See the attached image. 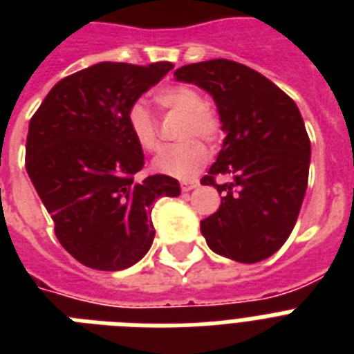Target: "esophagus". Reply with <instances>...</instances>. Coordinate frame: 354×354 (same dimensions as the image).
Listing matches in <instances>:
<instances>
[{
	"mask_svg": "<svg viewBox=\"0 0 354 354\" xmlns=\"http://www.w3.org/2000/svg\"><path fill=\"white\" fill-rule=\"evenodd\" d=\"M200 183L196 182V180H191V182H183L182 183V191L183 193H187V191H193V189L198 187Z\"/></svg>",
	"mask_w": 354,
	"mask_h": 354,
	"instance_id": "obj_1",
	"label": "esophagus"
}]
</instances>
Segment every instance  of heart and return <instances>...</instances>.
<instances>
[{"mask_svg": "<svg viewBox=\"0 0 354 354\" xmlns=\"http://www.w3.org/2000/svg\"><path fill=\"white\" fill-rule=\"evenodd\" d=\"M154 101L161 110L183 113L178 133L183 141L161 150V154L154 160V169L174 178L194 176L207 160V150L196 136L207 143H215L222 133L221 118L213 108L204 104V97L193 86L178 84L161 88L156 91ZM124 121L139 149L145 152L160 149V128L143 102L130 104Z\"/></svg>", "mask_w": 354, "mask_h": 354, "instance_id": "obj_1", "label": "heart"}]
</instances>
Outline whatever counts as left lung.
Returning <instances> with one entry per match:
<instances>
[{
    "label": "left lung",
    "instance_id": "8db88e82",
    "mask_svg": "<svg viewBox=\"0 0 354 354\" xmlns=\"http://www.w3.org/2000/svg\"><path fill=\"white\" fill-rule=\"evenodd\" d=\"M216 102L226 139L200 183L221 207L200 222L207 246L236 263L274 255L296 226L308 182L310 139L296 102L244 64L215 58L174 71ZM227 176L230 183L216 178Z\"/></svg>",
    "mask_w": 354,
    "mask_h": 354
}]
</instances>
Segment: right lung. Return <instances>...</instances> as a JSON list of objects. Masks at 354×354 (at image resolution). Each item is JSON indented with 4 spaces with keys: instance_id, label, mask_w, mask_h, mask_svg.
<instances>
[{
    "instance_id": "1",
    "label": "right lung",
    "mask_w": 354,
    "mask_h": 354,
    "mask_svg": "<svg viewBox=\"0 0 354 354\" xmlns=\"http://www.w3.org/2000/svg\"><path fill=\"white\" fill-rule=\"evenodd\" d=\"M171 62H101L53 86L30 118L25 169L55 222L58 242L88 268L118 272L154 241L152 205L178 196L167 174L136 180L145 165L127 110L158 84Z\"/></svg>"
}]
</instances>
